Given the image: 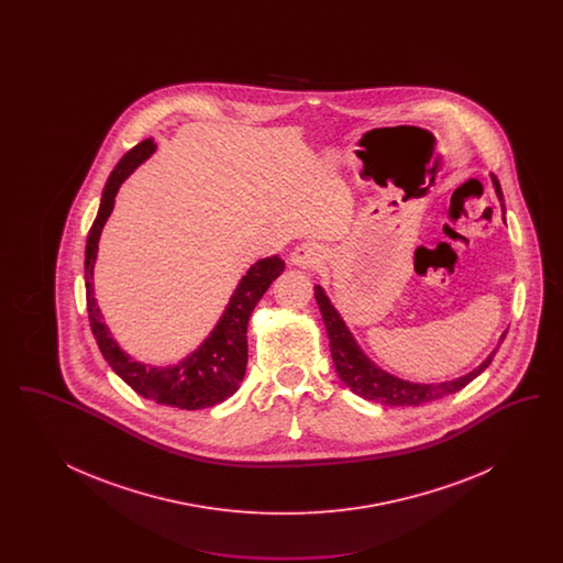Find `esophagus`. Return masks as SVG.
<instances>
[{
    "instance_id": "1",
    "label": "esophagus",
    "mask_w": 563,
    "mask_h": 563,
    "mask_svg": "<svg viewBox=\"0 0 563 563\" xmlns=\"http://www.w3.org/2000/svg\"><path fill=\"white\" fill-rule=\"evenodd\" d=\"M291 266L297 268H314L322 262V249L321 244L317 242H301L299 246H295L294 253H291Z\"/></svg>"
}]
</instances>
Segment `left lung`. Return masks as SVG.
Here are the masks:
<instances>
[{"mask_svg": "<svg viewBox=\"0 0 563 563\" xmlns=\"http://www.w3.org/2000/svg\"><path fill=\"white\" fill-rule=\"evenodd\" d=\"M492 184H494L496 196H498V200L503 205V211H505V196H503L500 181L496 179V175H492ZM314 297H317L322 322H324V331H327V338H329L333 367L340 375V379L349 386L354 395H358L367 401L382 402V405H395V407L413 405V407H418V405L454 395L487 369L496 350L500 349V344L507 335V331H505L500 335L498 346L485 356L482 365H477L468 374L460 375L454 379H445V382H437V384L409 382V379H402L399 375L388 374L386 369L375 365L374 361L363 352V349L356 342V338L352 335L349 324L344 322L342 314L338 312V308L331 303L329 295L324 294L321 285H314Z\"/></svg>", "mask_w": 563, "mask_h": 563, "instance_id": "1", "label": "left lung"}]
</instances>
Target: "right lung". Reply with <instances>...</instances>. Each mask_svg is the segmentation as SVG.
<instances>
[{
  "label": "right lung",
  "instance_id": "obj_1",
  "mask_svg": "<svg viewBox=\"0 0 563 563\" xmlns=\"http://www.w3.org/2000/svg\"><path fill=\"white\" fill-rule=\"evenodd\" d=\"M154 139H145L134 145L131 152L122 156L109 175L108 184L101 196L99 213L86 239V260H84V278H86V306L92 335L106 356L109 367L120 375L134 393L156 401L158 405L179 407V409H205L225 401L241 388L242 377L246 372V327L251 312L257 301L268 291L269 285L283 274L285 262L280 257H266L255 262L244 272L234 294L230 297L223 314L202 340V344L191 350L175 365H150L134 361L133 356L118 344L111 335V329L103 322L99 301L95 297V264L99 253V241L109 214L115 205V194L120 186L133 175L134 170L156 152Z\"/></svg>",
  "mask_w": 563,
  "mask_h": 563
}]
</instances>
